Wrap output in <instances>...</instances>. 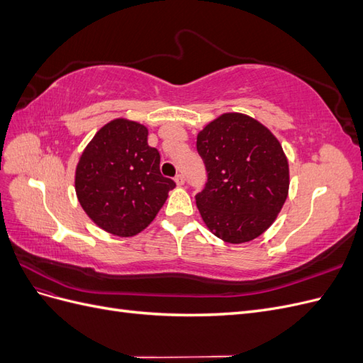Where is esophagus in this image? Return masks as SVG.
Here are the masks:
<instances>
[{
  "mask_svg": "<svg viewBox=\"0 0 363 363\" xmlns=\"http://www.w3.org/2000/svg\"><path fill=\"white\" fill-rule=\"evenodd\" d=\"M174 182L177 183L179 186H182V184H184V177H183L182 174H177V175H175V177H174Z\"/></svg>",
  "mask_w": 363,
  "mask_h": 363,
  "instance_id": "obj_1",
  "label": "esophagus"
}]
</instances>
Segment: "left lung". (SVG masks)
I'll use <instances>...</instances> for the list:
<instances>
[{
  "mask_svg": "<svg viewBox=\"0 0 363 363\" xmlns=\"http://www.w3.org/2000/svg\"><path fill=\"white\" fill-rule=\"evenodd\" d=\"M207 183L195 196L206 227L228 244L259 238L289 194V163L279 139L257 119L227 112L196 135Z\"/></svg>",
  "mask_w": 363,
  "mask_h": 363,
  "instance_id": "8db88e82",
  "label": "left lung"
}]
</instances>
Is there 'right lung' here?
Listing matches in <instances>:
<instances>
[{"label":"right lung","instance_id":"right-lung-1","mask_svg":"<svg viewBox=\"0 0 363 363\" xmlns=\"http://www.w3.org/2000/svg\"><path fill=\"white\" fill-rule=\"evenodd\" d=\"M160 155L148 128L116 118L96 131L75 168V194L86 215L104 232L131 238L145 230L175 188L160 174Z\"/></svg>","mask_w":363,"mask_h":363}]
</instances>
